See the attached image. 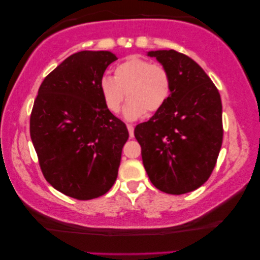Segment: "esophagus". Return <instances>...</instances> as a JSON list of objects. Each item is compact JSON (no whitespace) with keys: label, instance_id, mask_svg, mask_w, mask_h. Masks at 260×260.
Segmentation results:
<instances>
[{"label":"esophagus","instance_id":"esophagus-1","mask_svg":"<svg viewBox=\"0 0 260 260\" xmlns=\"http://www.w3.org/2000/svg\"><path fill=\"white\" fill-rule=\"evenodd\" d=\"M126 127H127V130H129V136L133 138L134 137V125H131V124H126Z\"/></svg>","mask_w":260,"mask_h":260}]
</instances>
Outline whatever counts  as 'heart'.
I'll return each mask as SVG.
<instances>
[{
    "instance_id": "obj_1",
    "label": "heart",
    "mask_w": 260,
    "mask_h": 260,
    "mask_svg": "<svg viewBox=\"0 0 260 260\" xmlns=\"http://www.w3.org/2000/svg\"><path fill=\"white\" fill-rule=\"evenodd\" d=\"M127 95L123 116L136 120L147 111L154 113L163 108L172 93V78L161 65L140 55H130L116 66L115 76L99 80V92L105 108L117 113Z\"/></svg>"
}]
</instances>
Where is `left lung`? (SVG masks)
<instances>
[{
    "label": "left lung",
    "mask_w": 260,
    "mask_h": 260,
    "mask_svg": "<svg viewBox=\"0 0 260 260\" xmlns=\"http://www.w3.org/2000/svg\"><path fill=\"white\" fill-rule=\"evenodd\" d=\"M148 56L168 71L172 93L148 122L135 127L151 183L180 195L201 187L214 169L222 144V105L218 88L189 56L174 49Z\"/></svg>",
    "instance_id": "1"
}]
</instances>
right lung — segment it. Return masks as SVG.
Segmentation results:
<instances>
[{
	"instance_id": "1",
	"label": "right lung",
	"mask_w": 260,
	"mask_h": 260,
	"mask_svg": "<svg viewBox=\"0 0 260 260\" xmlns=\"http://www.w3.org/2000/svg\"><path fill=\"white\" fill-rule=\"evenodd\" d=\"M116 60L109 51L70 55L42 81L31 110L30 138L45 179L78 200L108 193L129 138L99 92V80Z\"/></svg>"
}]
</instances>
